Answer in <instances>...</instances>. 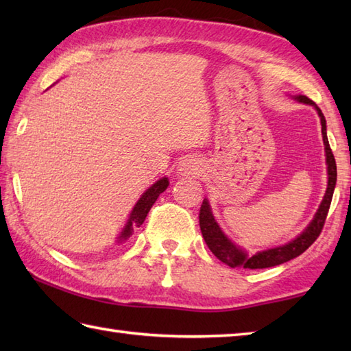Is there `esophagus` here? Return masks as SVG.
I'll return each instance as SVG.
<instances>
[{"instance_id": "esophagus-1", "label": "esophagus", "mask_w": 351, "mask_h": 351, "mask_svg": "<svg viewBox=\"0 0 351 351\" xmlns=\"http://www.w3.org/2000/svg\"><path fill=\"white\" fill-rule=\"evenodd\" d=\"M200 171V162L189 156V158H182L180 162V173L182 175H197Z\"/></svg>"}]
</instances>
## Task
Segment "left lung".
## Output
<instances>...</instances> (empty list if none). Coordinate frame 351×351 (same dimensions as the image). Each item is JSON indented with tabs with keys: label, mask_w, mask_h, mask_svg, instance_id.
<instances>
[{
	"label": "left lung",
	"mask_w": 351,
	"mask_h": 351,
	"mask_svg": "<svg viewBox=\"0 0 351 351\" xmlns=\"http://www.w3.org/2000/svg\"><path fill=\"white\" fill-rule=\"evenodd\" d=\"M294 99L303 104H308V106H314L319 116V121H322V134H323L324 151H326L327 175H329V181H327V190L323 197V202L319 205L314 219H312V221L309 223V226L304 229L303 232L295 238V240L289 241L285 245H279V247L268 249L264 252H259L253 256H249L247 253H245L243 249L237 247V245L221 232L217 221L214 220L210 204H208L206 199H204L202 206H200V213H199V225H200V230H202L204 240L208 247H210V250L221 261V263H225L226 265L232 268L243 267V268H252V270H255V268H268V267H274V265L287 263V261H291L302 255V253L317 240L318 235L322 234L323 230L327 213H329V208H330L335 184H337V162H335V156L332 154L329 140H327L326 119L322 113V110H319L317 107V104L312 102L308 96L299 95V96H294Z\"/></svg>",
	"instance_id": "left-lung-1"
}]
</instances>
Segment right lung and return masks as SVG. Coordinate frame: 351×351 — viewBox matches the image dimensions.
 Returning <instances> with one entry per match:
<instances>
[{
	"mask_svg": "<svg viewBox=\"0 0 351 351\" xmlns=\"http://www.w3.org/2000/svg\"><path fill=\"white\" fill-rule=\"evenodd\" d=\"M167 185H169L167 178H161L160 181H156L154 185H151V187H149L143 193V195H141V197L138 199V202L136 204V206L132 208V211L130 214V219H128V221H126L123 230L121 232V235H119V241L128 240V238L132 235L134 229L140 228L141 225H143V221L146 219L149 210H151L152 205L155 204V200L158 199L161 193L167 189Z\"/></svg>",
	"mask_w": 351,
	"mask_h": 351,
	"instance_id": "obj_1",
	"label": "right lung"
}]
</instances>
